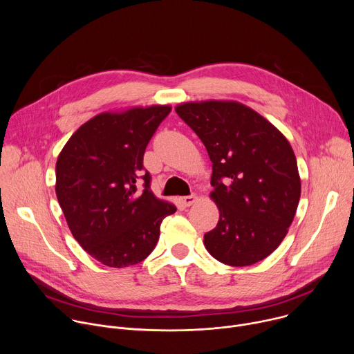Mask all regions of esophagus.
Returning <instances> with one entry per match:
<instances>
[{"label": "esophagus", "instance_id": "esophagus-1", "mask_svg": "<svg viewBox=\"0 0 354 354\" xmlns=\"http://www.w3.org/2000/svg\"><path fill=\"white\" fill-rule=\"evenodd\" d=\"M196 194H190V196H183V197H179L178 198V201H179V205L180 206H183V207H189V206H192L194 201H196Z\"/></svg>", "mask_w": 354, "mask_h": 354}]
</instances>
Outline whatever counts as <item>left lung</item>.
<instances>
[{
	"mask_svg": "<svg viewBox=\"0 0 354 354\" xmlns=\"http://www.w3.org/2000/svg\"><path fill=\"white\" fill-rule=\"evenodd\" d=\"M213 162L212 198L220 210L205 246L218 262L249 266L281 243L297 212L301 180L287 138L250 108L228 100L176 106Z\"/></svg>",
	"mask_w": 354,
	"mask_h": 354,
	"instance_id": "obj_1",
	"label": "left lung"
}]
</instances>
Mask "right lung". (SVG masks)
Segmentation results:
<instances>
[{"mask_svg": "<svg viewBox=\"0 0 354 354\" xmlns=\"http://www.w3.org/2000/svg\"><path fill=\"white\" fill-rule=\"evenodd\" d=\"M171 106L100 113L67 141L56 164V194L68 228L88 255L109 268L144 261L160 227L176 212L151 192L147 144ZM143 189H138V183Z\"/></svg>", "mask_w": 354, "mask_h": 354, "instance_id": "add662e5", "label": "right lung"}]
</instances>
